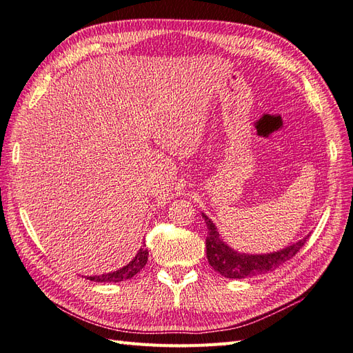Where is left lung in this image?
Instances as JSON below:
<instances>
[{"label": "left lung", "instance_id": "1", "mask_svg": "<svg viewBox=\"0 0 353 353\" xmlns=\"http://www.w3.org/2000/svg\"><path fill=\"white\" fill-rule=\"evenodd\" d=\"M201 216L207 225V259H209V264L214 268V271H218L219 274L227 279L255 277L259 274H265L268 271H273L279 265H282L286 261L295 256L296 252L304 246L307 239L310 237L309 234V236L298 240L294 245L277 252H270V254H241V252L230 248L221 239L218 228L214 227L212 219L207 218L205 213H201Z\"/></svg>", "mask_w": 353, "mask_h": 353}]
</instances>
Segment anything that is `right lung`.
Wrapping results in <instances>:
<instances>
[{
  "label": "right lung",
  "mask_w": 353,
  "mask_h": 353,
  "mask_svg": "<svg viewBox=\"0 0 353 353\" xmlns=\"http://www.w3.org/2000/svg\"><path fill=\"white\" fill-rule=\"evenodd\" d=\"M148 256H149V252L146 249V245H144L139 252L137 255L132 261H130L128 264L125 267L112 271V273H107V274H101V276H89L86 277L88 280H92V282H123V280H128L131 277H134L135 274L139 273V271L146 265L148 263Z\"/></svg>",
  "instance_id": "add662e5"
}]
</instances>
